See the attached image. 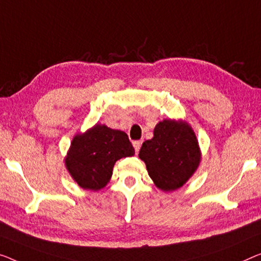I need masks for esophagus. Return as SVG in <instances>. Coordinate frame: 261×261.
Returning <instances> with one entry per match:
<instances>
[{"mask_svg": "<svg viewBox=\"0 0 261 261\" xmlns=\"http://www.w3.org/2000/svg\"><path fill=\"white\" fill-rule=\"evenodd\" d=\"M141 145H142V141H135V142H134V147H135L136 153L139 152V149H141Z\"/></svg>", "mask_w": 261, "mask_h": 261, "instance_id": "1", "label": "esophagus"}]
</instances>
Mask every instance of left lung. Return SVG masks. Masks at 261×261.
Masks as SVG:
<instances>
[{"label":"left lung","mask_w":261,"mask_h":261,"mask_svg":"<svg viewBox=\"0 0 261 261\" xmlns=\"http://www.w3.org/2000/svg\"><path fill=\"white\" fill-rule=\"evenodd\" d=\"M144 161L154 185L174 191L192 177L200 162V150L192 127L182 120L164 119L155 125L153 138L143 143Z\"/></svg>","instance_id":"8db88e82"}]
</instances>
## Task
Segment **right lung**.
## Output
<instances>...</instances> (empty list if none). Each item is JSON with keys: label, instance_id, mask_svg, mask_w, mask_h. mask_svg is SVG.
<instances>
[{"label": "right lung", "instance_id": "right-lung-1", "mask_svg": "<svg viewBox=\"0 0 261 261\" xmlns=\"http://www.w3.org/2000/svg\"><path fill=\"white\" fill-rule=\"evenodd\" d=\"M134 154L135 149L125 132L96 124L73 137L65 165L81 188L97 191L110 180L115 163Z\"/></svg>", "mask_w": 261, "mask_h": 261}]
</instances>
